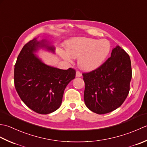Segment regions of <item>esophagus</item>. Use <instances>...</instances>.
<instances>
[{"label": "esophagus", "instance_id": "esophagus-1", "mask_svg": "<svg viewBox=\"0 0 147 147\" xmlns=\"http://www.w3.org/2000/svg\"><path fill=\"white\" fill-rule=\"evenodd\" d=\"M82 76V74L79 71H76V77H81Z\"/></svg>", "mask_w": 147, "mask_h": 147}]
</instances>
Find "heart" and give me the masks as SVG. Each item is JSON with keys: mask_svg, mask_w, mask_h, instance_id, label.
I'll return each mask as SVG.
<instances>
[{"mask_svg": "<svg viewBox=\"0 0 147 147\" xmlns=\"http://www.w3.org/2000/svg\"><path fill=\"white\" fill-rule=\"evenodd\" d=\"M68 53L59 50V54L68 61L79 58L78 63L83 70H92L102 65L109 57L111 45L107 39L98 40L89 37H75L65 43Z\"/></svg>", "mask_w": 147, "mask_h": 147, "instance_id": "obj_1", "label": "heart"}]
</instances>
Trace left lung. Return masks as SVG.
<instances>
[{
  "mask_svg": "<svg viewBox=\"0 0 147 147\" xmlns=\"http://www.w3.org/2000/svg\"><path fill=\"white\" fill-rule=\"evenodd\" d=\"M82 76L86 107L98 114L111 112L124 103L130 90L132 69L129 56L116 46L102 65Z\"/></svg>",
  "mask_w": 147,
  "mask_h": 147,
  "instance_id": "left-lung-1",
  "label": "left lung"
}]
</instances>
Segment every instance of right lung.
<instances>
[{
  "label": "right lung",
  "instance_id": "right-lung-1",
  "mask_svg": "<svg viewBox=\"0 0 147 147\" xmlns=\"http://www.w3.org/2000/svg\"><path fill=\"white\" fill-rule=\"evenodd\" d=\"M40 47L55 53V47L46 40L35 38L26 43L14 65V86L28 108L40 114H48L61 106L65 89L76 72L71 68L61 70L44 64L35 55Z\"/></svg>",
  "mask_w": 147,
  "mask_h": 147
}]
</instances>
